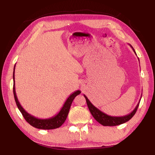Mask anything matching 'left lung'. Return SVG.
<instances>
[{
	"instance_id": "8db88e82",
	"label": "left lung",
	"mask_w": 155,
	"mask_h": 155,
	"mask_svg": "<svg viewBox=\"0 0 155 155\" xmlns=\"http://www.w3.org/2000/svg\"><path fill=\"white\" fill-rule=\"evenodd\" d=\"M130 46L132 48L133 51L135 52V54L137 55V54H136L134 48H133V46L131 45H130ZM139 61H140V60H139ZM141 96H142V94H141ZM141 96L140 99V101H139V103L137 104V106L135 107V108L133 109V111H131L130 114H128L126 115H123V116H111V115H109L106 114H104V112L101 111V110L98 109L97 107L94 106V104L90 101V100L87 98V97L84 94V97L85 98L86 102H87V104L89 110H90L91 114L92 115V116L94 117V119H95L97 122H99L103 126H109V127H113V126L122 124L123 123L128 122V120L132 118L133 115H134L136 113V111H137L139 104H140V102L141 101Z\"/></svg>"
}]
</instances>
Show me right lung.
<instances>
[{"label":"right lung","mask_w":155,"mask_h":155,"mask_svg":"<svg viewBox=\"0 0 155 155\" xmlns=\"http://www.w3.org/2000/svg\"><path fill=\"white\" fill-rule=\"evenodd\" d=\"M15 65L14 68V72H13V79H14V88H13V91H14V98L18 109L20 110L21 114H22L23 117L26 120V121L31 126H33V127L39 128V129L50 130L54 129V128L61 127L67 118L73 100L74 99L75 97L77 95L81 94V91L77 90L74 92H73L72 94H70V96H69V97L65 101L61 110L55 115L46 119L38 118V117L33 116V115H31L30 114H28V113L26 111L24 108L21 106L19 101H18L15 89Z\"/></svg>","instance_id":"right-lung-1"}]
</instances>
